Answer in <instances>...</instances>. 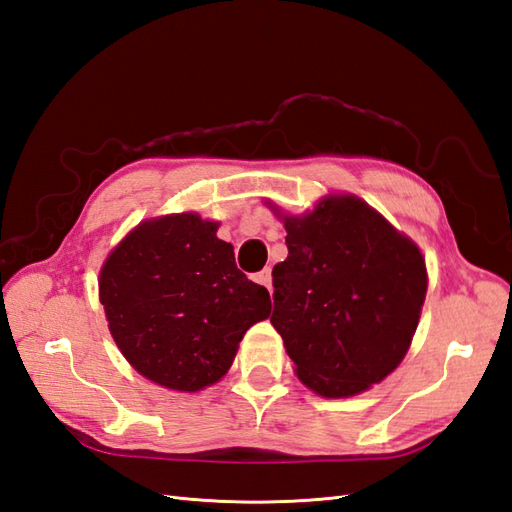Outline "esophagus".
Wrapping results in <instances>:
<instances>
[{
  "mask_svg": "<svg viewBox=\"0 0 512 512\" xmlns=\"http://www.w3.org/2000/svg\"><path fill=\"white\" fill-rule=\"evenodd\" d=\"M256 284H260V286H265L269 292H273V286H271V271L269 269H265V271H260L256 277Z\"/></svg>",
  "mask_w": 512,
  "mask_h": 512,
  "instance_id": "1",
  "label": "esophagus"
}]
</instances>
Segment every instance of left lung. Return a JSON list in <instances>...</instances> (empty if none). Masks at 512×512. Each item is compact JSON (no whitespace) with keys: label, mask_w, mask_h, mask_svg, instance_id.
<instances>
[{"label":"left lung","mask_w":512,"mask_h":512,"mask_svg":"<svg viewBox=\"0 0 512 512\" xmlns=\"http://www.w3.org/2000/svg\"><path fill=\"white\" fill-rule=\"evenodd\" d=\"M265 205L286 228L271 324L294 374L327 399L369 391L404 361L421 320V247L348 192L322 196L305 213Z\"/></svg>","instance_id":"1"}]
</instances>
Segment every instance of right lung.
Here are the masks:
<instances>
[{"instance_id": "add662e5", "label": "right lung", "mask_w": 512, "mask_h": 512, "mask_svg": "<svg viewBox=\"0 0 512 512\" xmlns=\"http://www.w3.org/2000/svg\"><path fill=\"white\" fill-rule=\"evenodd\" d=\"M220 222L196 211L136 224L98 277L117 348L153 384L198 393L220 382L247 329L271 314V297L237 269Z\"/></svg>"}]
</instances>
